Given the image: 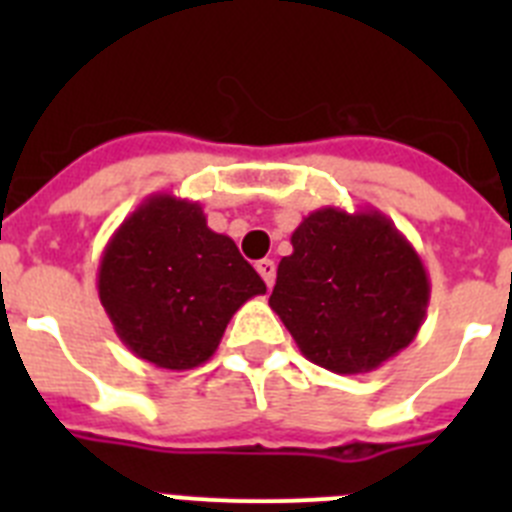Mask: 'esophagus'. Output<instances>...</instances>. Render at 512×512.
I'll list each match as a JSON object with an SVG mask.
<instances>
[{"mask_svg": "<svg viewBox=\"0 0 512 512\" xmlns=\"http://www.w3.org/2000/svg\"><path fill=\"white\" fill-rule=\"evenodd\" d=\"M256 271L261 274V279L266 282V287H274V279H277V264L271 259H261L259 264H256Z\"/></svg>", "mask_w": 512, "mask_h": 512, "instance_id": "esophagus-1", "label": "esophagus"}]
</instances>
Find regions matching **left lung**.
Segmentation results:
<instances>
[{
	"label": "left lung",
	"mask_w": 512,
	"mask_h": 512,
	"mask_svg": "<svg viewBox=\"0 0 512 512\" xmlns=\"http://www.w3.org/2000/svg\"><path fill=\"white\" fill-rule=\"evenodd\" d=\"M428 300V271L390 217L320 207L292 233L269 305L307 361L366 374L413 343Z\"/></svg>",
	"instance_id": "8db88e82"
}]
</instances>
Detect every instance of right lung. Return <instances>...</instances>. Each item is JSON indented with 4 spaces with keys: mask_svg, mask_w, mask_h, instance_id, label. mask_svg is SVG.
Returning <instances> with one entry per match:
<instances>
[{
    "mask_svg": "<svg viewBox=\"0 0 512 512\" xmlns=\"http://www.w3.org/2000/svg\"><path fill=\"white\" fill-rule=\"evenodd\" d=\"M99 302L138 359L184 372L220 346L235 310L266 284L197 202L151 194L104 246Z\"/></svg>",
    "mask_w": 512,
    "mask_h": 512,
    "instance_id": "right-lung-1",
    "label": "right lung"
}]
</instances>
